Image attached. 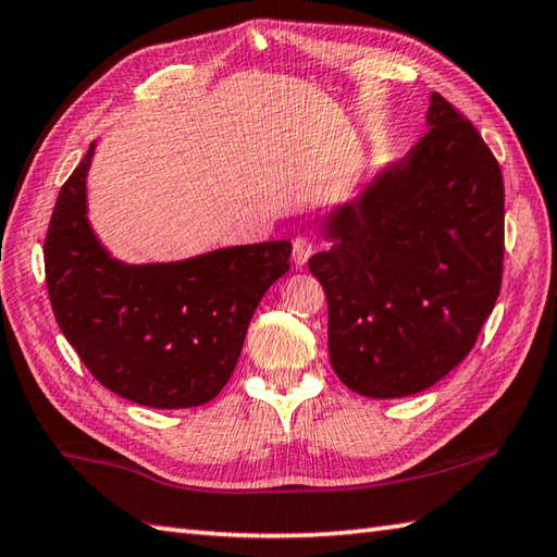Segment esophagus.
Segmentation results:
<instances>
[{"label": "esophagus", "instance_id": "34e87169", "mask_svg": "<svg viewBox=\"0 0 557 557\" xmlns=\"http://www.w3.org/2000/svg\"><path fill=\"white\" fill-rule=\"evenodd\" d=\"M315 251V242L309 239V236H297V239L292 242V258L297 265H304L306 260H309Z\"/></svg>", "mask_w": 557, "mask_h": 557}]
</instances>
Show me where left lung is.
Returning a JSON list of instances; mask_svg holds the SVG:
<instances>
[{
  "label": "left lung",
  "mask_w": 557,
  "mask_h": 557,
  "mask_svg": "<svg viewBox=\"0 0 557 557\" xmlns=\"http://www.w3.org/2000/svg\"><path fill=\"white\" fill-rule=\"evenodd\" d=\"M429 132L323 222L309 270L327 299L337 377L375 399L417 395L474 349L503 282L505 186L476 126L433 92Z\"/></svg>",
  "instance_id": "obj_1"
}]
</instances>
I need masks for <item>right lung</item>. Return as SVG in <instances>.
Instances as JSON below:
<instances>
[{
	"label": "right lung",
	"instance_id": "right-lung-1",
	"mask_svg": "<svg viewBox=\"0 0 557 557\" xmlns=\"http://www.w3.org/2000/svg\"><path fill=\"white\" fill-rule=\"evenodd\" d=\"M96 144L71 172L45 236V280L69 345L100 385L156 409L200 407L239 361L248 323L292 244L218 248L180 263L126 265L104 251L86 218Z\"/></svg>",
	"mask_w": 557,
	"mask_h": 557
}]
</instances>
